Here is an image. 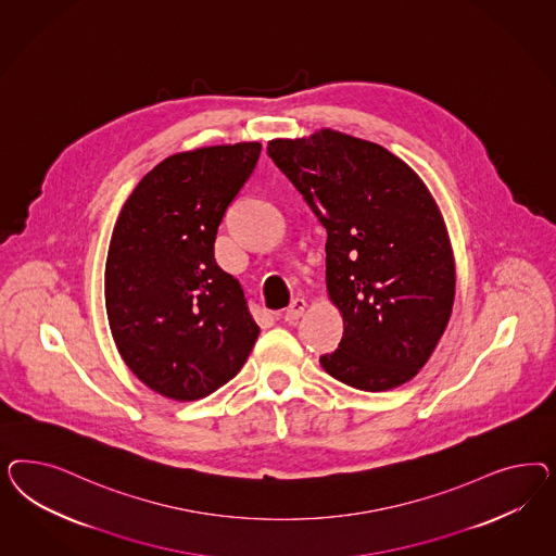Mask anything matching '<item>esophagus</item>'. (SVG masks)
I'll use <instances>...</instances> for the list:
<instances>
[{
  "label": "esophagus",
  "instance_id": "1",
  "mask_svg": "<svg viewBox=\"0 0 556 556\" xmlns=\"http://www.w3.org/2000/svg\"><path fill=\"white\" fill-rule=\"evenodd\" d=\"M303 312H305V300L295 298V300L291 302V305L287 307L283 318H286L287 324H295V321L302 318Z\"/></svg>",
  "mask_w": 556,
  "mask_h": 556
}]
</instances>
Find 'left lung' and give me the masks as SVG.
<instances>
[{"mask_svg": "<svg viewBox=\"0 0 556 556\" xmlns=\"http://www.w3.org/2000/svg\"><path fill=\"white\" fill-rule=\"evenodd\" d=\"M267 152L328 232L326 287L344 332L320 365L340 383L388 391L434 353L455 303V254L430 189L400 156L321 128Z\"/></svg>", "mask_w": 556, "mask_h": 556, "instance_id": "8db88e82", "label": "left lung"}]
</instances>
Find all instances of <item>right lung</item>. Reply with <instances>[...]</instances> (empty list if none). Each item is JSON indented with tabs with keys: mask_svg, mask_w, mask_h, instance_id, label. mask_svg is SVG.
Returning <instances> with one entry per match:
<instances>
[{
	"mask_svg": "<svg viewBox=\"0 0 556 556\" xmlns=\"http://www.w3.org/2000/svg\"><path fill=\"white\" fill-rule=\"evenodd\" d=\"M261 142L177 152L119 212L105 261V312L122 361L159 395L195 402L247 363L261 328L214 242Z\"/></svg>",
	"mask_w": 556,
	"mask_h": 556,
	"instance_id": "1",
	"label": "right lung"
}]
</instances>
